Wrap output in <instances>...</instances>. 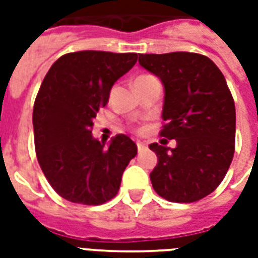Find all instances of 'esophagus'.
I'll return each instance as SVG.
<instances>
[{"label": "esophagus", "mask_w": 258, "mask_h": 258, "mask_svg": "<svg viewBox=\"0 0 258 258\" xmlns=\"http://www.w3.org/2000/svg\"><path fill=\"white\" fill-rule=\"evenodd\" d=\"M137 148H138V152H144L145 149H148V146L144 142H137Z\"/></svg>", "instance_id": "34e87169"}]
</instances>
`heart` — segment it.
<instances>
[{
  "mask_svg": "<svg viewBox=\"0 0 258 258\" xmlns=\"http://www.w3.org/2000/svg\"><path fill=\"white\" fill-rule=\"evenodd\" d=\"M148 77H152V76H148V74H144V76H140V77H137L135 81H140V80H144V79H148ZM134 81V83H135Z\"/></svg>",
  "mask_w": 258,
  "mask_h": 258,
  "instance_id": "b5f03b06",
  "label": "heart"
}]
</instances>
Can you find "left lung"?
I'll return each mask as SVG.
<instances>
[{"label": "left lung", "instance_id": "left-lung-1", "mask_svg": "<svg viewBox=\"0 0 258 258\" xmlns=\"http://www.w3.org/2000/svg\"><path fill=\"white\" fill-rule=\"evenodd\" d=\"M138 62L162 80L160 135L177 141L174 149L149 145L157 156L153 189L168 202L203 199L221 184L235 152L236 113L225 77L200 53H140Z\"/></svg>", "mask_w": 258, "mask_h": 258}]
</instances>
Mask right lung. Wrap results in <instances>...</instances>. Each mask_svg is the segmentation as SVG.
Wrapping results in <instances>:
<instances>
[{
	"instance_id": "1",
	"label": "right lung",
	"mask_w": 258,
	"mask_h": 258,
	"mask_svg": "<svg viewBox=\"0 0 258 258\" xmlns=\"http://www.w3.org/2000/svg\"><path fill=\"white\" fill-rule=\"evenodd\" d=\"M137 58L133 52L66 53L42 80L33 109L37 159L55 192L69 202L96 206L113 199L137 155L127 135H116L105 148L91 131L113 84Z\"/></svg>"
}]
</instances>
